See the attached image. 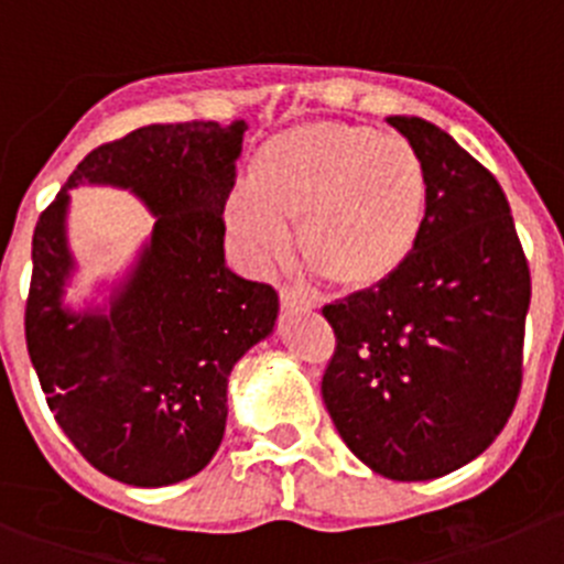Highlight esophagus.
<instances>
[{
  "mask_svg": "<svg viewBox=\"0 0 564 564\" xmlns=\"http://www.w3.org/2000/svg\"><path fill=\"white\" fill-rule=\"evenodd\" d=\"M281 305L283 308H300V311L316 308V303L308 297V294L297 292V289H289V286H281Z\"/></svg>",
  "mask_w": 564,
  "mask_h": 564,
  "instance_id": "1",
  "label": "esophagus"
}]
</instances>
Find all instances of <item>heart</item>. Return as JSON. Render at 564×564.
Here are the masks:
<instances>
[{
  "label": "heart",
  "instance_id": "1",
  "mask_svg": "<svg viewBox=\"0 0 564 564\" xmlns=\"http://www.w3.org/2000/svg\"><path fill=\"white\" fill-rule=\"evenodd\" d=\"M429 174L403 135L368 124L308 122L272 135L229 198L231 231L259 264L286 253L289 229L308 267L346 292L395 278L420 246Z\"/></svg>",
  "mask_w": 564,
  "mask_h": 564
}]
</instances>
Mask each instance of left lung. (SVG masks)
Masks as SVG:
<instances>
[{
    "mask_svg": "<svg viewBox=\"0 0 564 564\" xmlns=\"http://www.w3.org/2000/svg\"><path fill=\"white\" fill-rule=\"evenodd\" d=\"M388 122L423 158L425 229L395 278L322 308V398L362 464L412 482L469 464L513 414L532 283L497 176L425 119Z\"/></svg>",
    "mask_w": 564,
    "mask_h": 564,
    "instance_id": "left-lung-1",
    "label": "left lung"
}]
</instances>
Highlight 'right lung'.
<instances>
[{
	"mask_svg": "<svg viewBox=\"0 0 564 564\" xmlns=\"http://www.w3.org/2000/svg\"><path fill=\"white\" fill-rule=\"evenodd\" d=\"M242 133L246 122L147 124L89 152L37 218L24 308L32 366L73 447L128 486H172L213 460L231 366L275 324V289L235 275L224 256ZM78 181L130 186L159 215L108 317L58 308L66 187Z\"/></svg>",
	"mask_w": 564,
	"mask_h": 564,
	"instance_id": "1",
	"label": "right lung"
}]
</instances>
